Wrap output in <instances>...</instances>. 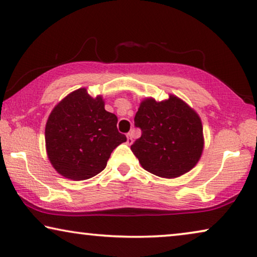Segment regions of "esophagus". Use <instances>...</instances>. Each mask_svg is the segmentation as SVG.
<instances>
[{
	"instance_id": "obj_1",
	"label": "esophagus",
	"mask_w": 257,
	"mask_h": 257,
	"mask_svg": "<svg viewBox=\"0 0 257 257\" xmlns=\"http://www.w3.org/2000/svg\"><path fill=\"white\" fill-rule=\"evenodd\" d=\"M126 137H127V144H128V145H131V144L133 143V133L132 132L127 133V136H126Z\"/></svg>"
}]
</instances>
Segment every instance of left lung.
I'll use <instances>...</instances> for the list:
<instances>
[{
    "instance_id": "left-lung-1",
    "label": "left lung",
    "mask_w": 257,
    "mask_h": 257,
    "mask_svg": "<svg viewBox=\"0 0 257 257\" xmlns=\"http://www.w3.org/2000/svg\"><path fill=\"white\" fill-rule=\"evenodd\" d=\"M135 122L143 133L131 150L144 170L174 179L199 163L205 147L201 118L181 98L175 94L160 101L144 98Z\"/></svg>"
}]
</instances>
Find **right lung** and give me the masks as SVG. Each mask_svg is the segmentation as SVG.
I'll list each match as a JSON object with an SVG mask.
<instances>
[{"label": "right lung", "instance_id": "add662e5", "mask_svg": "<svg viewBox=\"0 0 257 257\" xmlns=\"http://www.w3.org/2000/svg\"><path fill=\"white\" fill-rule=\"evenodd\" d=\"M117 115L105 110L103 96L91 97L80 87L63 98L45 125L48 159L58 174L86 180L106 167L112 151L126 142Z\"/></svg>", "mask_w": 257, "mask_h": 257}]
</instances>
